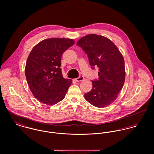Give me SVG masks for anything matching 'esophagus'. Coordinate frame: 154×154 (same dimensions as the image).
<instances>
[{
    "label": "esophagus",
    "mask_w": 154,
    "mask_h": 154,
    "mask_svg": "<svg viewBox=\"0 0 154 154\" xmlns=\"http://www.w3.org/2000/svg\"><path fill=\"white\" fill-rule=\"evenodd\" d=\"M84 79V78L83 76H79L78 78L75 79V81H76V82H80V81H83Z\"/></svg>",
    "instance_id": "34e87169"
}]
</instances>
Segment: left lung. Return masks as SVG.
Returning a JSON list of instances; mask_svg holds the SVG:
<instances>
[{
  "label": "left lung",
  "mask_w": 154,
  "mask_h": 154,
  "mask_svg": "<svg viewBox=\"0 0 154 154\" xmlns=\"http://www.w3.org/2000/svg\"><path fill=\"white\" fill-rule=\"evenodd\" d=\"M76 44L87 54L92 69L99 68L98 79L92 81V88L85 98L95 107H107L117 98L125 82L123 57L115 44L101 35L89 34Z\"/></svg>",
  "instance_id": "8db88e82"
}]
</instances>
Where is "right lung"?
Wrapping results in <instances>:
<instances>
[{"instance_id": "obj_1", "label": "right lung", "mask_w": 154, "mask_h": 154, "mask_svg": "<svg viewBox=\"0 0 154 154\" xmlns=\"http://www.w3.org/2000/svg\"><path fill=\"white\" fill-rule=\"evenodd\" d=\"M75 42L72 39L53 38L42 41L31 51L26 63V79L34 96L51 106L65 97L71 79L62 73L61 57Z\"/></svg>"}]
</instances>
